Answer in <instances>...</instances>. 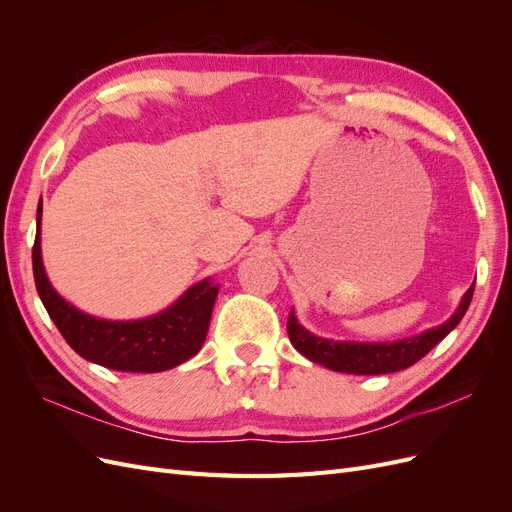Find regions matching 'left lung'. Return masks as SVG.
<instances>
[{
    "label": "left lung",
    "mask_w": 512,
    "mask_h": 512,
    "mask_svg": "<svg viewBox=\"0 0 512 512\" xmlns=\"http://www.w3.org/2000/svg\"><path fill=\"white\" fill-rule=\"evenodd\" d=\"M472 294L474 284L461 297L455 314L444 324H440V327L423 331L421 335L414 337L397 339V342H335V339L318 337L303 327L297 320L294 309H290L288 316V335L292 346L297 348L305 359L329 367L333 371H342V374L354 376L393 374V371H401L414 365L416 361H421L433 346L440 344L442 339L457 327L461 318L468 312Z\"/></svg>",
    "instance_id": "obj_1"
}]
</instances>
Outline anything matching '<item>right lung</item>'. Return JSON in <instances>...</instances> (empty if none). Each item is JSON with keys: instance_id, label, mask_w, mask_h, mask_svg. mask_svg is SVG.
Segmentation results:
<instances>
[{"instance_id": "right-lung-1", "label": "right lung", "mask_w": 512, "mask_h": 512, "mask_svg": "<svg viewBox=\"0 0 512 512\" xmlns=\"http://www.w3.org/2000/svg\"><path fill=\"white\" fill-rule=\"evenodd\" d=\"M40 226L42 200L36 213V243L32 252L36 290L55 327L76 354L115 371L156 374L185 363L203 348L220 290V284H215L211 277L190 286L173 305L153 316L138 320L96 318L68 303L51 286L42 262Z\"/></svg>"}]
</instances>
